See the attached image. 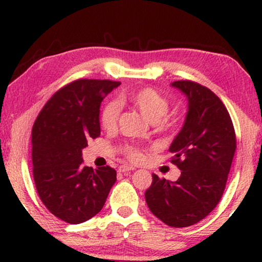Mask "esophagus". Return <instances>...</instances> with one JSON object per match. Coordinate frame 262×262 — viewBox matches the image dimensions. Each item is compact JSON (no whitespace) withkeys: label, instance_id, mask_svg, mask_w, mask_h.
<instances>
[{"label":"esophagus","instance_id":"esophagus-1","mask_svg":"<svg viewBox=\"0 0 262 262\" xmlns=\"http://www.w3.org/2000/svg\"><path fill=\"white\" fill-rule=\"evenodd\" d=\"M128 170H135V167L120 166L119 169H118V171H119V173H126V171H128Z\"/></svg>","mask_w":262,"mask_h":262}]
</instances>
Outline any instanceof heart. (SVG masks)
I'll return each instance as SVG.
<instances>
[{"mask_svg": "<svg viewBox=\"0 0 262 262\" xmlns=\"http://www.w3.org/2000/svg\"><path fill=\"white\" fill-rule=\"evenodd\" d=\"M124 103L134 107L146 120L154 123L159 132L167 134L178 126V120L175 118L167 117L170 107L168 99L161 95L156 89L146 87L121 95L118 102L111 101L106 103L100 113V124L103 130L107 132H114L117 130L120 118L119 105H124ZM123 152L128 160L134 162H138L143 159L142 150L136 146L125 145Z\"/></svg>", "mask_w": 262, "mask_h": 262, "instance_id": "b5f03b06", "label": "heart"}]
</instances>
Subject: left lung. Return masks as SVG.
Listing matches in <instances>:
<instances>
[{"label":"left lung","instance_id":"1","mask_svg":"<svg viewBox=\"0 0 262 262\" xmlns=\"http://www.w3.org/2000/svg\"><path fill=\"white\" fill-rule=\"evenodd\" d=\"M185 93L188 112L171 143L170 162L181 170L175 182L152 174L145 202L155 216L173 228L204 220L220 203L236 151L230 114L209 88L189 80L171 83Z\"/></svg>","mask_w":262,"mask_h":262}]
</instances>
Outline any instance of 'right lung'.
Instances as JSON below:
<instances>
[{"mask_svg":"<svg viewBox=\"0 0 262 262\" xmlns=\"http://www.w3.org/2000/svg\"><path fill=\"white\" fill-rule=\"evenodd\" d=\"M120 82L81 78L53 94L32 127V162L38 195L53 216L69 224L101 211L117 180L110 166H83L82 149L100 136V105Z\"/></svg>","mask_w":262,"mask_h":262,"instance_id":"right-lung-1","label":"right lung"}]
</instances>
